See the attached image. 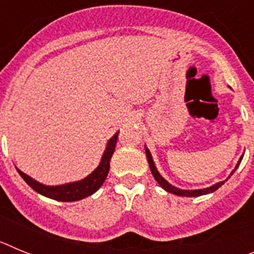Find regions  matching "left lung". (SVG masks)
Returning <instances> with one entry per match:
<instances>
[{"instance_id":"obj_1","label":"left lung","mask_w":254,"mask_h":254,"mask_svg":"<svg viewBox=\"0 0 254 254\" xmlns=\"http://www.w3.org/2000/svg\"><path fill=\"white\" fill-rule=\"evenodd\" d=\"M145 151H146V158H147V163H149L150 165V170H151L152 176H154V178L156 179V182H158L159 185L161 186V187L164 188V190H167V192H170V193L173 194H177V196H185V197H198V196H203V194H208V193H212V192H215V190H217L219 187H221V186L225 183L226 181H228L229 178H230V176H233V173L237 170V168L239 167V164H241L242 159H243V156H241V159H239V161H238V164L235 165V168L233 169L232 174L228 177V178L225 179V181L223 182H219V183H216V185L211 186V187H207V188H203V190H181V188H177L174 187V186H172L169 183V182H167L165 179L163 178V177L160 176V173L158 172V169H156V167H155L154 164V160H152V156L151 154H150L149 149L147 147H145Z\"/></svg>"}]
</instances>
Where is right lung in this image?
<instances>
[{
    "label": "right lung",
    "mask_w": 254,
    "mask_h": 254,
    "mask_svg": "<svg viewBox=\"0 0 254 254\" xmlns=\"http://www.w3.org/2000/svg\"><path fill=\"white\" fill-rule=\"evenodd\" d=\"M117 140H118V132L108 141L105 151L102 156V161L98 165V168L91 173L90 176H87L86 178L81 179V181L72 182V183H67V185L62 186H46L29 177L25 173H22L17 168L16 169L21 178L38 193L43 194L48 198L56 199V201H62V202L78 201V199H82L87 196H91L102 187L108 173H109V161H111L112 155L116 149Z\"/></svg>",
    "instance_id": "right-lung-1"
}]
</instances>
